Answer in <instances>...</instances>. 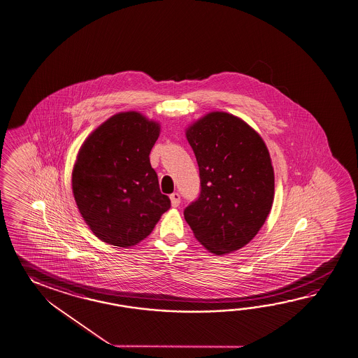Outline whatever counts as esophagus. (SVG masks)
Masks as SVG:
<instances>
[{
  "label": "esophagus",
  "mask_w": 358,
  "mask_h": 358,
  "mask_svg": "<svg viewBox=\"0 0 358 358\" xmlns=\"http://www.w3.org/2000/svg\"><path fill=\"white\" fill-rule=\"evenodd\" d=\"M171 203H172L173 208H177V206L180 205V203H181V196H180L178 192H173V194L171 195Z\"/></svg>",
  "instance_id": "1"
}]
</instances>
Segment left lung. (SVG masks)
<instances>
[{"label": "left lung", "mask_w": 358, "mask_h": 358, "mask_svg": "<svg viewBox=\"0 0 358 358\" xmlns=\"http://www.w3.org/2000/svg\"><path fill=\"white\" fill-rule=\"evenodd\" d=\"M200 194L183 215L213 254L243 248L263 227L273 205L274 171L263 139L246 122L213 112L190 126Z\"/></svg>", "instance_id": "left-lung-1"}]
</instances>
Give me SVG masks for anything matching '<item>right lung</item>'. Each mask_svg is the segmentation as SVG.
I'll return each mask as SVG.
<instances>
[{"label": "right lung", "mask_w": 358, "mask_h": 358, "mask_svg": "<svg viewBox=\"0 0 358 358\" xmlns=\"http://www.w3.org/2000/svg\"><path fill=\"white\" fill-rule=\"evenodd\" d=\"M158 136L159 124L124 112L101 124L81 146L73 166V197L102 241L134 246L171 208L149 159Z\"/></svg>", "instance_id": "obj_1"}]
</instances>
